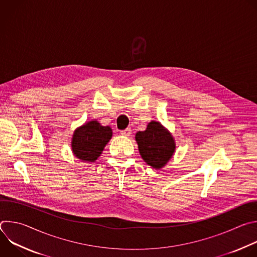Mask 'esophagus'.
<instances>
[{
  "instance_id": "34e87169",
  "label": "esophagus",
  "mask_w": 257,
  "mask_h": 257,
  "mask_svg": "<svg viewBox=\"0 0 257 257\" xmlns=\"http://www.w3.org/2000/svg\"><path fill=\"white\" fill-rule=\"evenodd\" d=\"M121 134H122L123 136H130V135H131V129H130V128H127V129H125V130H122V131H121Z\"/></svg>"
}]
</instances>
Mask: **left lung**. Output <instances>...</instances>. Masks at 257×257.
<instances>
[{"mask_svg": "<svg viewBox=\"0 0 257 257\" xmlns=\"http://www.w3.org/2000/svg\"><path fill=\"white\" fill-rule=\"evenodd\" d=\"M135 140L142 160L156 170L164 168L176 152L174 136L158 121H151L144 131H138Z\"/></svg>", "mask_w": 257, "mask_h": 257, "instance_id": "left-lung-1", "label": "left lung"}]
</instances>
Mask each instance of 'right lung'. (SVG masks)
Returning a JSON list of instances; mask_svg holds the SVG:
<instances>
[{"label":"right lung","instance_id":"add662e5","mask_svg":"<svg viewBox=\"0 0 257 257\" xmlns=\"http://www.w3.org/2000/svg\"><path fill=\"white\" fill-rule=\"evenodd\" d=\"M112 136L111 127L101 126L97 120L85 122L73 132L71 138L72 154L82 162L93 163L100 157Z\"/></svg>","mask_w":257,"mask_h":257}]
</instances>
